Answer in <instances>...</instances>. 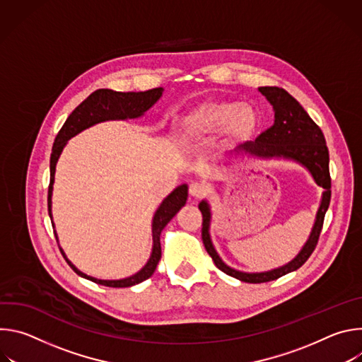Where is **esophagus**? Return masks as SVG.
<instances>
[{
    "instance_id": "34e87169",
    "label": "esophagus",
    "mask_w": 362,
    "mask_h": 362,
    "mask_svg": "<svg viewBox=\"0 0 362 362\" xmlns=\"http://www.w3.org/2000/svg\"><path fill=\"white\" fill-rule=\"evenodd\" d=\"M204 190H206V187L202 183H199V182H192L189 185V193L193 197H200L204 193Z\"/></svg>"
}]
</instances>
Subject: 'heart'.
Segmentation results:
<instances>
[{"mask_svg": "<svg viewBox=\"0 0 362 362\" xmlns=\"http://www.w3.org/2000/svg\"><path fill=\"white\" fill-rule=\"evenodd\" d=\"M261 117L250 105L230 100H206L187 110L177 123V137L194 141L216 133L233 143L249 140L259 129Z\"/></svg>", "mask_w": 362, "mask_h": 362, "instance_id": "1", "label": "heart"}]
</instances>
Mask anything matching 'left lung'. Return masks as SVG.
Here are the masks:
<instances>
[{
  "instance_id": "8db88e82",
  "label": "left lung",
  "mask_w": 362,
  "mask_h": 362,
  "mask_svg": "<svg viewBox=\"0 0 362 362\" xmlns=\"http://www.w3.org/2000/svg\"><path fill=\"white\" fill-rule=\"evenodd\" d=\"M274 107V124L256 137L255 141H246L235 148L225 158L226 165L236 159H285L292 160L305 168L314 182L324 189L320 208L315 216V223L309 233L308 240L291 262L279 268L265 272H242L228 267L218 255L211 239L212 212L208 200L199 203V209L203 216L202 240L212 256L215 265L229 276H233L247 284H262L275 281L289 272L300 268L308 257L314 252L318 238L321 235L325 214L331 200V177H329V153L322 130L309 117L299 103L284 88L279 87H259L257 88Z\"/></svg>"
}]
</instances>
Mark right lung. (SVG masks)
<instances>
[{
    "instance_id": "add662e5",
    "label": "right lung",
    "mask_w": 362,
    "mask_h": 362,
    "mask_svg": "<svg viewBox=\"0 0 362 362\" xmlns=\"http://www.w3.org/2000/svg\"><path fill=\"white\" fill-rule=\"evenodd\" d=\"M163 94V87L151 88L147 91H113L109 88H100L91 93L81 105H78L73 113L67 117L66 123L60 129L54 144L53 151H51L49 158V186H48V215L53 219V214H51V196H53V185H54V175H56V165L60 159V154L63 148L66 147L67 141L74 137L76 134L81 133L83 130L110 120H129V119H139L153 105L156 103ZM187 200V185L177 186L168 197L163 199L160 206L158 208L156 214L153 216L151 222V236H153V246L151 253L147 264L134 275L123 278V279H97L90 275H86L80 269H77L69 257L66 256L64 250L60 247L62 255L67 264L71 267V269L80 275L81 278L90 279L98 285L112 286V288H127L137 285L147 278L153 275L156 271V267L162 257V246H160V233L165 229V226L172 221V218L179 212L182 206H185ZM53 223V221H51ZM54 225V223H53ZM54 228V226H53ZM56 239L59 242V236L54 230Z\"/></svg>"
}]
</instances>
